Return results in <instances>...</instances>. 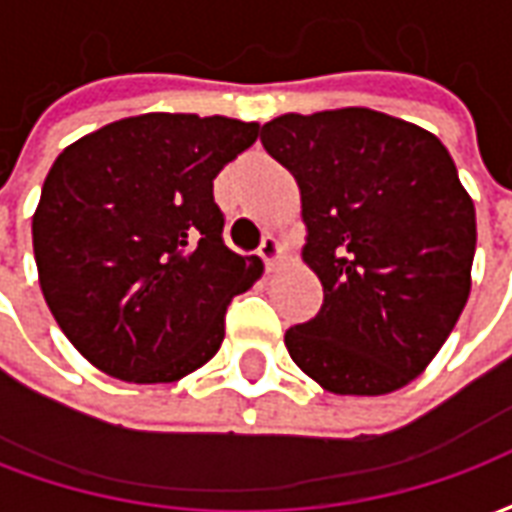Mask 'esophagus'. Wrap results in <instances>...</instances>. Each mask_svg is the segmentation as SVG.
<instances>
[{
    "label": "esophagus",
    "instance_id": "34e87169",
    "mask_svg": "<svg viewBox=\"0 0 512 512\" xmlns=\"http://www.w3.org/2000/svg\"><path fill=\"white\" fill-rule=\"evenodd\" d=\"M260 257L266 260L268 268H274L279 260H285V244L279 241L277 235H266L263 244H260Z\"/></svg>",
    "mask_w": 512,
    "mask_h": 512
}]
</instances>
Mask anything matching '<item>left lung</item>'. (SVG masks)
I'll return each instance as SVG.
<instances>
[{
	"mask_svg": "<svg viewBox=\"0 0 512 512\" xmlns=\"http://www.w3.org/2000/svg\"><path fill=\"white\" fill-rule=\"evenodd\" d=\"M260 142L299 183L323 285L318 315L285 332L290 359L334 395L406 386L472 290L477 219L447 147L365 106L274 117Z\"/></svg>",
	"mask_w": 512,
	"mask_h": 512,
	"instance_id": "1",
	"label": "left lung"
}]
</instances>
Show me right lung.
<instances>
[{"instance_id":"1","label":"right lung","mask_w":512,"mask_h":512,"mask_svg":"<svg viewBox=\"0 0 512 512\" xmlns=\"http://www.w3.org/2000/svg\"><path fill=\"white\" fill-rule=\"evenodd\" d=\"M233 117L150 112L62 150L32 216L43 299L106 376L169 384L224 340V312L263 271L222 238L213 178L255 145Z\"/></svg>"}]
</instances>
